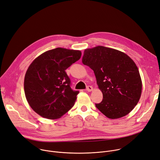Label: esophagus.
<instances>
[{
  "label": "esophagus",
  "instance_id": "34e87169",
  "mask_svg": "<svg viewBox=\"0 0 160 160\" xmlns=\"http://www.w3.org/2000/svg\"><path fill=\"white\" fill-rule=\"evenodd\" d=\"M93 87L91 86H88L87 87V88H86V91L89 92H92V91H93Z\"/></svg>",
  "mask_w": 160,
  "mask_h": 160
}]
</instances>
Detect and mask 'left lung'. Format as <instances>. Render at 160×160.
I'll return each mask as SVG.
<instances>
[{"mask_svg":"<svg viewBox=\"0 0 160 160\" xmlns=\"http://www.w3.org/2000/svg\"><path fill=\"white\" fill-rule=\"evenodd\" d=\"M84 65L93 71L103 100L95 104L106 117L118 119L129 114L138 103L142 82L137 66L125 52L98 46L86 49Z\"/></svg>","mask_w":160,"mask_h":160,"instance_id":"obj_1","label":"left lung"}]
</instances>
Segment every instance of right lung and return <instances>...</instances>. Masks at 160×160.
<instances>
[{
    "mask_svg": "<svg viewBox=\"0 0 160 160\" xmlns=\"http://www.w3.org/2000/svg\"><path fill=\"white\" fill-rule=\"evenodd\" d=\"M81 57L79 50L57 48L33 60L24 79L25 97L33 111L56 119L73 107L79 92L71 89L65 70Z\"/></svg>",
    "mask_w": 160,
    "mask_h": 160,
    "instance_id": "1",
    "label": "right lung"
}]
</instances>
